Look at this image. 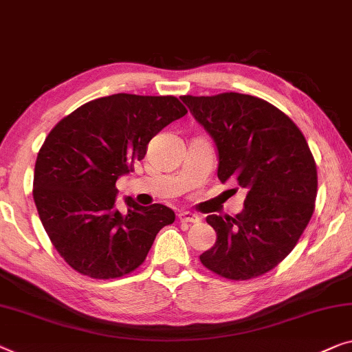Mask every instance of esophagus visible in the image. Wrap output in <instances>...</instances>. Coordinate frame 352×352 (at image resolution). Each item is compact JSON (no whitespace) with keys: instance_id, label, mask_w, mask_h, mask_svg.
<instances>
[{"instance_id":"1","label":"esophagus","mask_w":352,"mask_h":352,"mask_svg":"<svg viewBox=\"0 0 352 352\" xmlns=\"http://www.w3.org/2000/svg\"><path fill=\"white\" fill-rule=\"evenodd\" d=\"M179 221L181 222H187V223H195V222H200V217L197 216V214H193L190 211H182L179 212Z\"/></svg>"}]
</instances>
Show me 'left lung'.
<instances>
[{
    "mask_svg": "<svg viewBox=\"0 0 352 352\" xmlns=\"http://www.w3.org/2000/svg\"><path fill=\"white\" fill-rule=\"evenodd\" d=\"M217 147V177L248 190L235 217L211 216L216 243L200 256L227 279H251L286 258L307 228L318 171L302 131L268 101L243 94L181 96Z\"/></svg>",
    "mask_w": 352,
    "mask_h": 352,
    "instance_id": "left-lung-1",
    "label": "left lung"
}]
</instances>
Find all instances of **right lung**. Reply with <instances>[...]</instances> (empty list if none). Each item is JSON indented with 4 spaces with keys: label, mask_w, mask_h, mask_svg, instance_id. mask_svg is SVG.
I'll return each instance as SVG.
<instances>
[{
    "label": "right lung",
    "mask_w": 352,
    "mask_h": 352,
    "mask_svg": "<svg viewBox=\"0 0 352 352\" xmlns=\"http://www.w3.org/2000/svg\"><path fill=\"white\" fill-rule=\"evenodd\" d=\"M187 114L176 96L116 94L89 101L58 122L34 165V205L54 248L76 272L120 278L144 262L175 212L126 197L116 208V182L133 171L147 144Z\"/></svg>",
    "instance_id": "right-lung-1"
}]
</instances>
